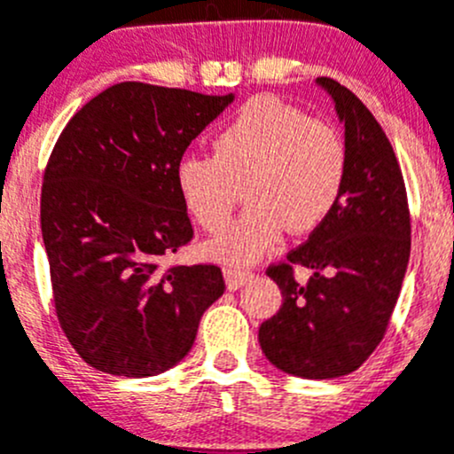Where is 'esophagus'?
<instances>
[{"label":"esophagus","instance_id":"1","mask_svg":"<svg viewBox=\"0 0 454 454\" xmlns=\"http://www.w3.org/2000/svg\"><path fill=\"white\" fill-rule=\"evenodd\" d=\"M223 277H226L228 288L237 290V288H241L244 284H248V281L254 277V272L248 270V268L228 266V268H223Z\"/></svg>","mask_w":454,"mask_h":454}]
</instances>
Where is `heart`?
I'll list each match as a JSON object with an SVG mask.
<instances>
[{
    "instance_id": "1",
    "label": "heart",
    "mask_w": 454,
    "mask_h": 454,
    "mask_svg": "<svg viewBox=\"0 0 454 454\" xmlns=\"http://www.w3.org/2000/svg\"><path fill=\"white\" fill-rule=\"evenodd\" d=\"M348 146L324 120L272 97H257L215 135L213 155L188 153L175 166L179 197L204 231L232 217L239 186L248 210L206 250L228 263H250L279 244L286 228L315 231L344 195Z\"/></svg>"
}]
</instances>
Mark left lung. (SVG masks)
<instances>
[{
    "label": "left lung",
    "instance_id": "obj_1",
    "mask_svg": "<svg viewBox=\"0 0 454 454\" xmlns=\"http://www.w3.org/2000/svg\"><path fill=\"white\" fill-rule=\"evenodd\" d=\"M317 83L346 126L348 179L306 244L266 268L281 288V308L259 325V344L288 375L333 380L357 371L388 330L411 257V210L397 155L375 115L334 79ZM297 265L313 270L306 285L294 279Z\"/></svg>",
    "mask_w": 454,
    "mask_h": 454
}]
</instances>
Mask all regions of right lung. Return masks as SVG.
<instances>
[{"label": "right lung", "mask_w": 454, "mask_h": 454, "mask_svg": "<svg viewBox=\"0 0 454 454\" xmlns=\"http://www.w3.org/2000/svg\"><path fill=\"white\" fill-rule=\"evenodd\" d=\"M232 95L121 82L61 130L42 184L52 303L79 357L120 377H151L192 348L226 290L215 263H168L192 239L175 166Z\"/></svg>", "instance_id": "add662e5"}]
</instances>
